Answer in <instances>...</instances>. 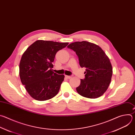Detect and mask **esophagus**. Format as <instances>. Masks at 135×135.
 I'll list each match as a JSON object with an SVG mask.
<instances>
[{
	"label": "esophagus",
	"mask_w": 135,
	"mask_h": 135,
	"mask_svg": "<svg viewBox=\"0 0 135 135\" xmlns=\"http://www.w3.org/2000/svg\"><path fill=\"white\" fill-rule=\"evenodd\" d=\"M65 77L66 78V79H70L72 77V75H65Z\"/></svg>",
	"instance_id": "obj_1"
}]
</instances>
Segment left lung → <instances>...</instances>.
I'll return each instance as SVG.
<instances>
[{"mask_svg": "<svg viewBox=\"0 0 135 135\" xmlns=\"http://www.w3.org/2000/svg\"><path fill=\"white\" fill-rule=\"evenodd\" d=\"M68 48L77 55L80 66L86 68L85 78L81 79L76 87L78 93L85 97L96 98L108 88L112 75V67L109 58L98 45L88 41L70 44Z\"/></svg>", "mask_w": 135, "mask_h": 135, "instance_id": "1", "label": "left lung"}]
</instances>
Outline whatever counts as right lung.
<instances>
[{
    "label": "right lung",
    "mask_w": 135,
    "mask_h": 135,
    "mask_svg": "<svg viewBox=\"0 0 135 135\" xmlns=\"http://www.w3.org/2000/svg\"><path fill=\"white\" fill-rule=\"evenodd\" d=\"M69 42L38 40L24 51L20 63L21 83L34 99L44 101L55 96L64 75L52 71L56 52Z\"/></svg>",
    "instance_id": "1"
}]
</instances>
